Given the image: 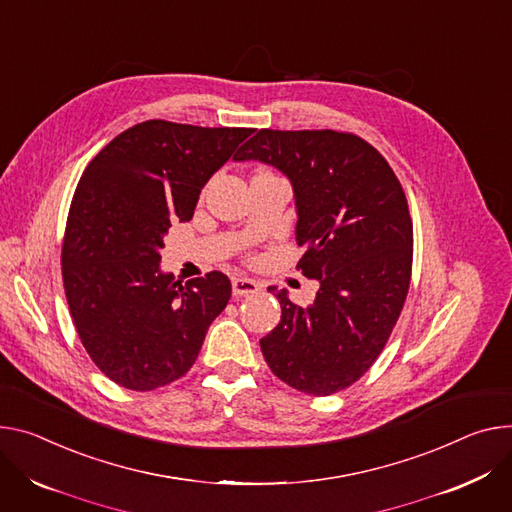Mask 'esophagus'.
<instances>
[{"label": "esophagus", "mask_w": 512, "mask_h": 512, "mask_svg": "<svg viewBox=\"0 0 512 512\" xmlns=\"http://www.w3.org/2000/svg\"><path fill=\"white\" fill-rule=\"evenodd\" d=\"M261 290V286L255 280H249V277H232V294L237 298L241 296H253Z\"/></svg>", "instance_id": "obj_1"}]
</instances>
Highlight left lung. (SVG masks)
<instances>
[{
    "instance_id": "left-lung-1",
    "label": "left lung",
    "mask_w": 512,
    "mask_h": 512,
    "mask_svg": "<svg viewBox=\"0 0 512 512\" xmlns=\"http://www.w3.org/2000/svg\"><path fill=\"white\" fill-rule=\"evenodd\" d=\"M232 159L290 179L306 249L298 267L320 284L308 306L277 292L282 320L259 341L263 357L288 386L335 394L378 359L408 294L412 220L402 185L374 147L335 130L263 128Z\"/></svg>"
}]
</instances>
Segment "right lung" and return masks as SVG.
I'll return each instance as SVG.
<instances>
[{
  "label": "right lung",
  "mask_w": 512,
  "mask_h": 512,
  "mask_svg": "<svg viewBox=\"0 0 512 512\" xmlns=\"http://www.w3.org/2000/svg\"><path fill=\"white\" fill-rule=\"evenodd\" d=\"M251 132L147 120L85 167L67 218L63 284L85 351L118 386L149 392L188 374L226 308L224 273L181 286L159 251L171 222L192 220L208 179Z\"/></svg>",
  "instance_id": "add662e5"
}]
</instances>
